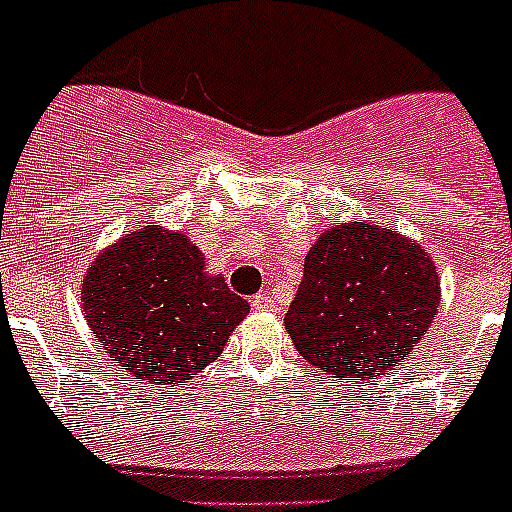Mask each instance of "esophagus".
I'll return each mask as SVG.
<instances>
[{"label":"esophagus","instance_id":"34e87169","mask_svg":"<svg viewBox=\"0 0 512 512\" xmlns=\"http://www.w3.org/2000/svg\"><path fill=\"white\" fill-rule=\"evenodd\" d=\"M251 307H253V310H259V312H274V310H277V302L271 300L269 295H256L251 300Z\"/></svg>","mask_w":512,"mask_h":512}]
</instances>
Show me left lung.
I'll return each instance as SVG.
<instances>
[{"mask_svg":"<svg viewBox=\"0 0 512 512\" xmlns=\"http://www.w3.org/2000/svg\"><path fill=\"white\" fill-rule=\"evenodd\" d=\"M438 302V269L420 243L366 220L336 223L307 251L284 328L320 372L374 379L420 343Z\"/></svg>","mask_w":512,"mask_h":512,"instance_id":"1","label":"left lung"}]
</instances>
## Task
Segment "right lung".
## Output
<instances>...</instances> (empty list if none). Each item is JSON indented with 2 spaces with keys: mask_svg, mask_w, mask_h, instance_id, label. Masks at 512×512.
Masks as SVG:
<instances>
[{
  "mask_svg": "<svg viewBox=\"0 0 512 512\" xmlns=\"http://www.w3.org/2000/svg\"><path fill=\"white\" fill-rule=\"evenodd\" d=\"M81 310L112 364L138 382L179 387L223 354L251 305L207 271L187 233L143 225L92 261Z\"/></svg>",
  "mask_w": 512,
  "mask_h": 512,
  "instance_id": "obj_1",
  "label": "right lung"
}]
</instances>
